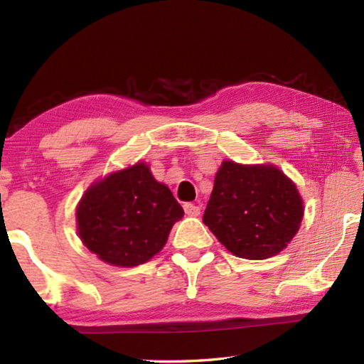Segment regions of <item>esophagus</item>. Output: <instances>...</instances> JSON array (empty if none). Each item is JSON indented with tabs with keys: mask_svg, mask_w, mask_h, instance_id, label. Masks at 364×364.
<instances>
[{
	"mask_svg": "<svg viewBox=\"0 0 364 364\" xmlns=\"http://www.w3.org/2000/svg\"><path fill=\"white\" fill-rule=\"evenodd\" d=\"M183 208H184V213L191 215V218H197V215L200 214V208L194 203H184Z\"/></svg>",
	"mask_w": 364,
	"mask_h": 364,
	"instance_id": "1",
	"label": "esophagus"
}]
</instances>
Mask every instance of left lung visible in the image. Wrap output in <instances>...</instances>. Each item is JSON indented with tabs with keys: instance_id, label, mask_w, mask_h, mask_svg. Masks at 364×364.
Wrapping results in <instances>:
<instances>
[{
	"instance_id": "left-lung-1",
	"label": "left lung",
	"mask_w": 364,
	"mask_h": 364,
	"mask_svg": "<svg viewBox=\"0 0 364 364\" xmlns=\"http://www.w3.org/2000/svg\"><path fill=\"white\" fill-rule=\"evenodd\" d=\"M301 218V197L280 168L223 161L203 223L236 257L266 259L286 249Z\"/></svg>"
}]
</instances>
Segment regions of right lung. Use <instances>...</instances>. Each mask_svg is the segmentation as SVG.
<instances>
[{"instance_id": "obj_1", "label": "right lung", "mask_w": 364, "mask_h": 364, "mask_svg": "<svg viewBox=\"0 0 364 364\" xmlns=\"http://www.w3.org/2000/svg\"><path fill=\"white\" fill-rule=\"evenodd\" d=\"M183 215L172 192L144 162L92 184L76 208L82 244L100 259L122 267L154 257Z\"/></svg>"}]
</instances>
